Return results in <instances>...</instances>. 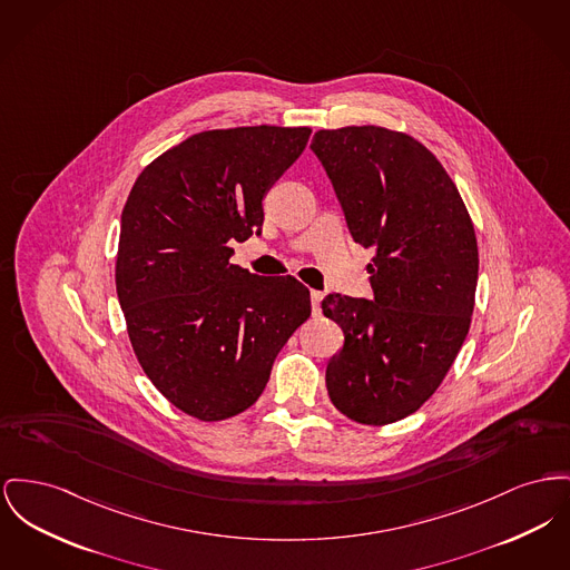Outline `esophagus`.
Listing matches in <instances>:
<instances>
[{"label":"esophagus","mask_w":570,"mask_h":570,"mask_svg":"<svg viewBox=\"0 0 570 570\" xmlns=\"http://www.w3.org/2000/svg\"><path fill=\"white\" fill-rule=\"evenodd\" d=\"M309 299H312V309H314V314H318V309H321V302H323V293H321V291H309Z\"/></svg>","instance_id":"esophagus-1"}]
</instances>
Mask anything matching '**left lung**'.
<instances>
[{
    "label": "left lung",
    "instance_id": "left-lung-1",
    "mask_svg": "<svg viewBox=\"0 0 570 570\" xmlns=\"http://www.w3.org/2000/svg\"><path fill=\"white\" fill-rule=\"evenodd\" d=\"M327 171L355 243L372 249V299L332 293L323 314L344 332L327 392L346 417L383 426L435 394L468 337L478 243L463 198L435 155L383 127L318 131Z\"/></svg>",
    "mask_w": 570,
    "mask_h": 570
}]
</instances>
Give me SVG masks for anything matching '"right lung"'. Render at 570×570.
Masks as SVG:
<instances>
[{
  "label": "right lung",
  "mask_w": 570,
  "mask_h": 570,
  "mask_svg": "<svg viewBox=\"0 0 570 570\" xmlns=\"http://www.w3.org/2000/svg\"><path fill=\"white\" fill-rule=\"evenodd\" d=\"M309 134L261 125L191 135L144 168L122 208L116 291L137 362L202 422L258 401L309 318V291L293 275L230 263L235 240L263 233V200Z\"/></svg>",
  "instance_id": "1"
}]
</instances>
